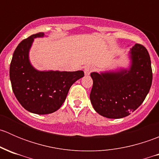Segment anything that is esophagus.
I'll return each instance as SVG.
<instances>
[{"mask_svg":"<svg viewBox=\"0 0 159 159\" xmlns=\"http://www.w3.org/2000/svg\"><path fill=\"white\" fill-rule=\"evenodd\" d=\"M94 70V67L93 66H87L84 68V75H89L91 74V72H92Z\"/></svg>","mask_w":159,"mask_h":159,"instance_id":"esophagus-1","label":"esophagus"}]
</instances>
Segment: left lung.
<instances>
[{
    "instance_id": "8db88e82",
    "label": "left lung",
    "mask_w": 159,
    "mask_h": 159,
    "mask_svg": "<svg viewBox=\"0 0 159 159\" xmlns=\"http://www.w3.org/2000/svg\"><path fill=\"white\" fill-rule=\"evenodd\" d=\"M130 54L129 70L91 74V102L94 109L105 118L129 115L142 105L151 89L152 69L148 51L142 44H135Z\"/></svg>"
}]
</instances>
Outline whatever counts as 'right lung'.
<instances>
[{
	"label": "right lung",
	"instance_id": "obj_1",
	"mask_svg": "<svg viewBox=\"0 0 159 159\" xmlns=\"http://www.w3.org/2000/svg\"><path fill=\"white\" fill-rule=\"evenodd\" d=\"M35 34L24 39L13 54L10 65V79L13 92L27 111L47 115L61 108L70 86L84 76V71H39L31 66L28 51Z\"/></svg>",
	"mask_w": 159,
	"mask_h": 159
}]
</instances>
